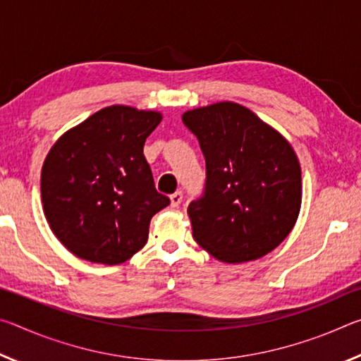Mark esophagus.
Segmentation results:
<instances>
[{"mask_svg":"<svg viewBox=\"0 0 361 361\" xmlns=\"http://www.w3.org/2000/svg\"><path fill=\"white\" fill-rule=\"evenodd\" d=\"M181 200H183L181 191H176V192L170 195V205H172V207H178L181 204Z\"/></svg>","mask_w":361,"mask_h":361,"instance_id":"esophagus-1","label":"esophagus"}]
</instances>
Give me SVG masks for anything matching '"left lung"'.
Listing matches in <instances>:
<instances>
[{"instance_id":"8db88e82","label":"left lung","mask_w":361,"mask_h":361,"mask_svg":"<svg viewBox=\"0 0 361 361\" xmlns=\"http://www.w3.org/2000/svg\"><path fill=\"white\" fill-rule=\"evenodd\" d=\"M205 157L204 192L188 207L192 237L213 258L245 262L285 240L301 209V167L290 143L232 102L183 114Z\"/></svg>"}]
</instances>
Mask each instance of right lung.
<instances>
[{
	"label": "right lung",
	"instance_id": "add662e5",
	"mask_svg": "<svg viewBox=\"0 0 361 361\" xmlns=\"http://www.w3.org/2000/svg\"><path fill=\"white\" fill-rule=\"evenodd\" d=\"M162 116L113 105L63 133L41 170L49 226L78 258L121 264L148 240L149 221L170 204L159 194L143 146Z\"/></svg>",
	"mask_w": 361,
	"mask_h": 361
}]
</instances>
